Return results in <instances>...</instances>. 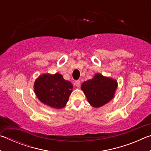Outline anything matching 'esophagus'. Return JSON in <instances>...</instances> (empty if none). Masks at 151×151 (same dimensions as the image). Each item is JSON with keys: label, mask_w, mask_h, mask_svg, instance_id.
<instances>
[{"label": "esophagus", "mask_w": 151, "mask_h": 151, "mask_svg": "<svg viewBox=\"0 0 151 151\" xmlns=\"http://www.w3.org/2000/svg\"><path fill=\"white\" fill-rule=\"evenodd\" d=\"M75 85L76 86H77V87H80L81 86V81H75Z\"/></svg>", "instance_id": "34e87169"}]
</instances>
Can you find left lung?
Instances as JSON below:
<instances>
[{
    "mask_svg": "<svg viewBox=\"0 0 151 151\" xmlns=\"http://www.w3.org/2000/svg\"><path fill=\"white\" fill-rule=\"evenodd\" d=\"M116 88V80L98 73L81 85V90L85 93L88 102L95 108L103 106L111 101Z\"/></svg>",
    "mask_w": 151,
    "mask_h": 151,
    "instance_id": "left-lung-1",
    "label": "left lung"
}]
</instances>
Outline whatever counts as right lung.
Listing matches in <instances>:
<instances>
[{
    "mask_svg": "<svg viewBox=\"0 0 151 151\" xmlns=\"http://www.w3.org/2000/svg\"><path fill=\"white\" fill-rule=\"evenodd\" d=\"M73 86L60 74H43L35 82L36 95L42 103L56 109L65 106L72 93Z\"/></svg>",
    "mask_w": 151,
    "mask_h": 151,
    "instance_id": "add662e5",
    "label": "right lung"
}]
</instances>
